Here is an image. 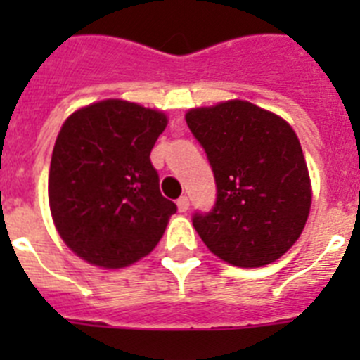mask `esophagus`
<instances>
[{
	"mask_svg": "<svg viewBox=\"0 0 360 360\" xmlns=\"http://www.w3.org/2000/svg\"><path fill=\"white\" fill-rule=\"evenodd\" d=\"M176 205H178V211L186 212L187 209H189V198H187V196H180V198L176 200Z\"/></svg>",
	"mask_w": 360,
	"mask_h": 360,
	"instance_id": "1",
	"label": "esophagus"
}]
</instances>
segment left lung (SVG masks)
Here are the masks:
<instances>
[{
    "instance_id": "obj_1",
    "label": "left lung",
    "mask_w": 360,
    "mask_h": 360,
    "mask_svg": "<svg viewBox=\"0 0 360 360\" xmlns=\"http://www.w3.org/2000/svg\"><path fill=\"white\" fill-rule=\"evenodd\" d=\"M216 180V203L193 225L212 254L241 269L276 262L303 232L311 203L307 162L287 120L247 101L186 113Z\"/></svg>"
}]
</instances>
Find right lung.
Instances as JSON below:
<instances>
[{"label": "right lung", "instance_id": "1", "mask_svg": "<svg viewBox=\"0 0 360 360\" xmlns=\"http://www.w3.org/2000/svg\"><path fill=\"white\" fill-rule=\"evenodd\" d=\"M165 126L162 111L120 98L81 108L63 124L50 162V211L84 262L122 269L160 241L176 212L149 158Z\"/></svg>", "mask_w": 360, "mask_h": 360}]
</instances>
